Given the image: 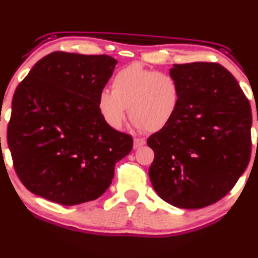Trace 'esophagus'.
<instances>
[{
	"mask_svg": "<svg viewBox=\"0 0 258 258\" xmlns=\"http://www.w3.org/2000/svg\"><path fill=\"white\" fill-rule=\"evenodd\" d=\"M145 139L144 138H138L136 137L135 139H133V148L135 149H141L143 145H145Z\"/></svg>",
	"mask_w": 258,
	"mask_h": 258,
	"instance_id": "1",
	"label": "esophagus"
}]
</instances>
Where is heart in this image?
Masks as SVG:
<instances>
[{
  "mask_svg": "<svg viewBox=\"0 0 258 258\" xmlns=\"http://www.w3.org/2000/svg\"><path fill=\"white\" fill-rule=\"evenodd\" d=\"M179 105L178 80L141 63L121 68L111 80V90L103 89L97 97L99 114L114 130L122 127L128 107L136 128L160 131L174 119Z\"/></svg>",
  "mask_w": 258,
  "mask_h": 258,
  "instance_id": "b5f03b06",
  "label": "heart"
}]
</instances>
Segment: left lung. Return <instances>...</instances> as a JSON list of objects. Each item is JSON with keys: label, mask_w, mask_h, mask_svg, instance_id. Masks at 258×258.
Returning <instances> with one entry per match:
<instances>
[{"label": "left lung", "mask_w": 258, "mask_h": 258, "mask_svg": "<svg viewBox=\"0 0 258 258\" xmlns=\"http://www.w3.org/2000/svg\"><path fill=\"white\" fill-rule=\"evenodd\" d=\"M180 105L169 125L148 138L149 176L172 206L201 209L225 197L249 164L251 108L233 76L219 63L173 64Z\"/></svg>", "instance_id": "obj_1"}]
</instances>
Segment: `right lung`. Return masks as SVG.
<instances>
[{
	"label": "right lung",
	"mask_w": 258,
	"mask_h": 258,
	"mask_svg": "<svg viewBox=\"0 0 258 258\" xmlns=\"http://www.w3.org/2000/svg\"><path fill=\"white\" fill-rule=\"evenodd\" d=\"M116 63L108 55L54 51L18 85L7 142L15 172L32 194L76 206L109 187L116 162L133 145L97 108Z\"/></svg>",
	"instance_id": "add662e5"
}]
</instances>
